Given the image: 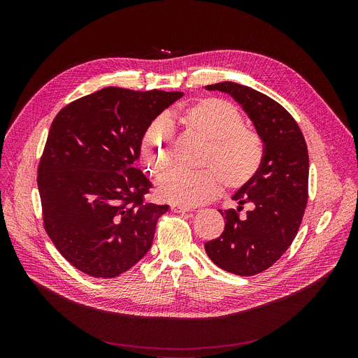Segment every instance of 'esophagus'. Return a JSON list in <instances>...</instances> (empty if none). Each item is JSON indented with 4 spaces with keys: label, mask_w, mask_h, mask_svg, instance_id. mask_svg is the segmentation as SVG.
<instances>
[{
    "label": "esophagus",
    "mask_w": 358,
    "mask_h": 358,
    "mask_svg": "<svg viewBox=\"0 0 358 358\" xmlns=\"http://www.w3.org/2000/svg\"><path fill=\"white\" fill-rule=\"evenodd\" d=\"M191 208L188 207H184V206H180V203H171V211L173 213H188Z\"/></svg>",
    "instance_id": "esophagus-1"
}]
</instances>
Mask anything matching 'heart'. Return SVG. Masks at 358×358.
I'll return each instance as SVG.
<instances>
[{
	"label": "heart",
	"instance_id": "b5f03b06",
	"mask_svg": "<svg viewBox=\"0 0 358 358\" xmlns=\"http://www.w3.org/2000/svg\"><path fill=\"white\" fill-rule=\"evenodd\" d=\"M174 122L187 136L206 141L201 167L210 170H174L166 174L157 184L163 199L196 207L221 192V181L229 189H239L258 173L264 159L262 138L253 129L242 124V115L231 101L221 97L199 99L177 110ZM140 147L151 174L162 176L171 167L177 143L162 120L150 123Z\"/></svg>",
	"mask_w": 358,
	"mask_h": 358
}]
</instances>
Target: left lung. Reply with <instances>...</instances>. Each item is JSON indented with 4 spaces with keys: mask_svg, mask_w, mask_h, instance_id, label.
<instances>
[{
    "mask_svg": "<svg viewBox=\"0 0 358 358\" xmlns=\"http://www.w3.org/2000/svg\"><path fill=\"white\" fill-rule=\"evenodd\" d=\"M228 93L253 123L264 143L262 164L249 184L232 196L236 210H220L224 232L206 243L221 269L252 276L271 268L292 245L308 203L309 152L290 113L269 96L234 82L206 86ZM245 203L251 207L242 217Z\"/></svg>",
    "mask_w": 358,
    "mask_h": 358,
    "instance_id": "obj_1",
    "label": "left lung"
}]
</instances>
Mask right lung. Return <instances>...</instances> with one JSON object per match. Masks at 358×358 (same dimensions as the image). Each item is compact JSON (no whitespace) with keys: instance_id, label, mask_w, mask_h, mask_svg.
Instances as JSON below:
<instances>
[{"instance_id":"obj_1","label":"right lung","mask_w":358,"mask_h":358,"mask_svg":"<svg viewBox=\"0 0 358 358\" xmlns=\"http://www.w3.org/2000/svg\"><path fill=\"white\" fill-rule=\"evenodd\" d=\"M182 96L105 87L52 122L38 169L43 225L80 272L116 278L150 250L169 206L145 201L151 182L134 164L145 129Z\"/></svg>"}]
</instances>
